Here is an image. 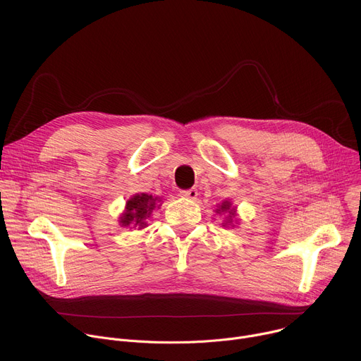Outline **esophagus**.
<instances>
[{"label":"esophagus","mask_w":361,"mask_h":361,"mask_svg":"<svg viewBox=\"0 0 361 361\" xmlns=\"http://www.w3.org/2000/svg\"><path fill=\"white\" fill-rule=\"evenodd\" d=\"M181 197H185V198H190V200H195L197 195H198V191L197 188H188V190H183L180 191Z\"/></svg>","instance_id":"34e87169"}]
</instances>
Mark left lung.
Instances as JSON below:
<instances>
[{"label": "left lung", "instance_id": "left-lung-1", "mask_svg": "<svg viewBox=\"0 0 361 361\" xmlns=\"http://www.w3.org/2000/svg\"><path fill=\"white\" fill-rule=\"evenodd\" d=\"M230 207H231V204H230L228 201H224V202L220 205V209H217V212H219V213L228 212V213H230V216H228V217H230V220H231V217L235 214V212H234V209H233V210H230ZM228 223H230V221H228Z\"/></svg>", "mask_w": 361, "mask_h": 361}]
</instances>
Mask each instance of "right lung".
I'll return each instance as SVG.
<instances>
[{"instance_id": "add662e5", "label": "right lung", "mask_w": 361, "mask_h": 361, "mask_svg": "<svg viewBox=\"0 0 361 361\" xmlns=\"http://www.w3.org/2000/svg\"><path fill=\"white\" fill-rule=\"evenodd\" d=\"M156 201L157 197L154 198L152 195L148 194H137L131 200L127 201V210L126 213L120 217V223L127 227L133 224L134 227L144 228L145 227V219L149 217L151 212L156 209Z\"/></svg>"}]
</instances>
